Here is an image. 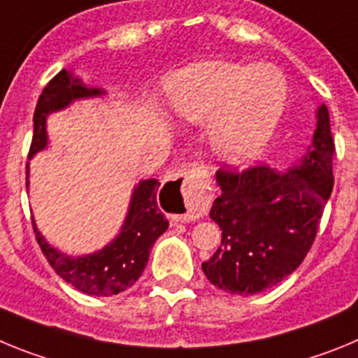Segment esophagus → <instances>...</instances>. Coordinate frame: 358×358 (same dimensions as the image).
<instances>
[{"label":"esophagus","mask_w":358,"mask_h":358,"mask_svg":"<svg viewBox=\"0 0 358 358\" xmlns=\"http://www.w3.org/2000/svg\"><path fill=\"white\" fill-rule=\"evenodd\" d=\"M163 195L176 204L179 220H197L211 206L210 182L199 164L177 172L163 188Z\"/></svg>","instance_id":"obj_1"}]
</instances>
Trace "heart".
I'll use <instances>...</instances> for the list:
<instances>
[{"mask_svg":"<svg viewBox=\"0 0 358 358\" xmlns=\"http://www.w3.org/2000/svg\"><path fill=\"white\" fill-rule=\"evenodd\" d=\"M173 115L208 123L215 156L245 164L268 147L285 110L289 85L276 66L227 61L197 62L169 80Z\"/></svg>","mask_w":358,"mask_h":358,"instance_id":"1","label":"heart"}]
</instances>
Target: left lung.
<instances>
[{"label":"left lung","instance_id":"1","mask_svg":"<svg viewBox=\"0 0 358 358\" xmlns=\"http://www.w3.org/2000/svg\"><path fill=\"white\" fill-rule=\"evenodd\" d=\"M315 116L312 145L285 172L267 164L217 172L220 195L210 217L222 229V242L202 264L217 289L240 296L264 292L305 260L334 188L328 107L319 106Z\"/></svg>","mask_w":358,"mask_h":358}]
</instances>
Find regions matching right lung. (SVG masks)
<instances>
[{
	"label": "right lung",
	"instance_id": "right-lung-1",
	"mask_svg": "<svg viewBox=\"0 0 358 358\" xmlns=\"http://www.w3.org/2000/svg\"><path fill=\"white\" fill-rule=\"evenodd\" d=\"M106 91L98 87H87L71 71H59L48 85L44 87L37 100L34 113V136H31L28 159L48 145L46 134V118L55 110L68 107L80 98L102 96ZM28 169V164H27ZM27 170V188H28ZM157 179H145L138 182L132 192L127 217L123 222L120 235L109 242L103 249L85 256H68L50 245L44 236L36 231L37 243L59 276L77 290L90 296L109 297L127 290L140 280L147 267L148 255L156 240L169 229V220L157 206Z\"/></svg>",
	"mask_w": 358,
	"mask_h": 358
}]
</instances>
